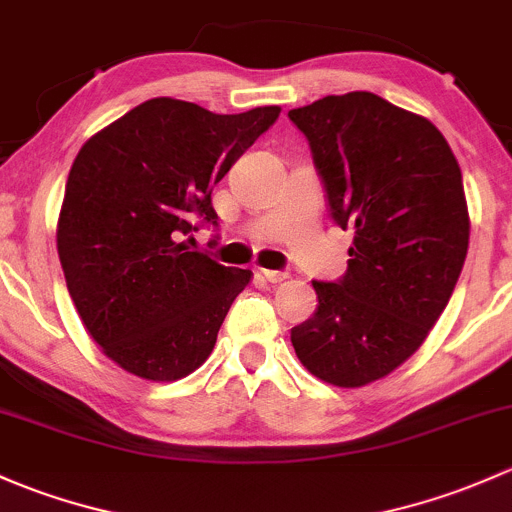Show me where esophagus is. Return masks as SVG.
<instances>
[{
  "label": "esophagus",
  "instance_id": "esophagus-1",
  "mask_svg": "<svg viewBox=\"0 0 512 512\" xmlns=\"http://www.w3.org/2000/svg\"><path fill=\"white\" fill-rule=\"evenodd\" d=\"M258 273H261L263 281H268V283H283L288 278L286 271H271V268H261Z\"/></svg>",
  "mask_w": 512,
  "mask_h": 512
}]
</instances>
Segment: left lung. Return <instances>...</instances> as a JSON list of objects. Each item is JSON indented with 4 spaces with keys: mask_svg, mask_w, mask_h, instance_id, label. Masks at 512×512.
Here are the masks:
<instances>
[{
    "mask_svg": "<svg viewBox=\"0 0 512 512\" xmlns=\"http://www.w3.org/2000/svg\"><path fill=\"white\" fill-rule=\"evenodd\" d=\"M305 135L330 214L355 231L340 281H313L318 308L295 355L323 382L365 387L407 362L444 313L468 251L461 167L434 123L367 91L288 113Z\"/></svg>",
    "mask_w": 512,
    "mask_h": 512,
    "instance_id": "8db88e82",
    "label": "left lung"
}]
</instances>
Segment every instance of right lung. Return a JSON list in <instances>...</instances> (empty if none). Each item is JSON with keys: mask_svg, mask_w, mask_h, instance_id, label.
Here are the masks:
<instances>
[{"mask_svg": "<svg viewBox=\"0 0 512 512\" xmlns=\"http://www.w3.org/2000/svg\"><path fill=\"white\" fill-rule=\"evenodd\" d=\"M278 113L217 115L152 98L73 160L56 229L61 268L86 330L125 372L175 382L212 355L254 273L189 251L179 236L197 231V217L217 226L214 184Z\"/></svg>", "mask_w": 512, "mask_h": 512, "instance_id": "add662e5", "label": "right lung"}]
</instances>
